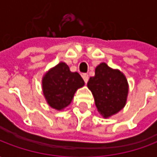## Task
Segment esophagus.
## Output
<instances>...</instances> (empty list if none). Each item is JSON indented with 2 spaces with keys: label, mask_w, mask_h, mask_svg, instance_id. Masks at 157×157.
Here are the masks:
<instances>
[{
  "label": "esophagus",
  "mask_w": 157,
  "mask_h": 157,
  "mask_svg": "<svg viewBox=\"0 0 157 157\" xmlns=\"http://www.w3.org/2000/svg\"><path fill=\"white\" fill-rule=\"evenodd\" d=\"M82 78H83V80H84V82H86V83H87V82H88V75L87 74H82Z\"/></svg>",
  "instance_id": "34e87169"
}]
</instances>
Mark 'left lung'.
Masks as SVG:
<instances>
[{"mask_svg":"<svg viewBox=\"0 0 157 157\" xmlns=\"http://www.w3.org/2000/svg\"><path fill=\"white\" fill-rule=\"evenodd\" d=\"M88 87L94 97L98 111L103 118L116 114L126 104L128 92V82L118 70L101 63L95 69V75L90 77Z\"/></svg>","mask_w":157,"mask_h":157,"instance_id":"left-lung-1","label":"left lung"}]
</instances>
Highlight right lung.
<instances>
[{
	"label": "right lung",
	"mask_w": 157,
	"mask_h": 157,
	"mask_svg": "<svg viewBox=\"0 0 157 157\" xmlns=\"http://www.w3.org/2000/svg\"><path fill=\"white\" fill-rule=\"evenodd\" d=\"M85 82L77 72H71L69 66L60 62L51 68L42 80L43 92L48 104L56 110H62L71 102L76 90Z\"/></svg>",
	"instance_id": "1"
}]
</instances>
